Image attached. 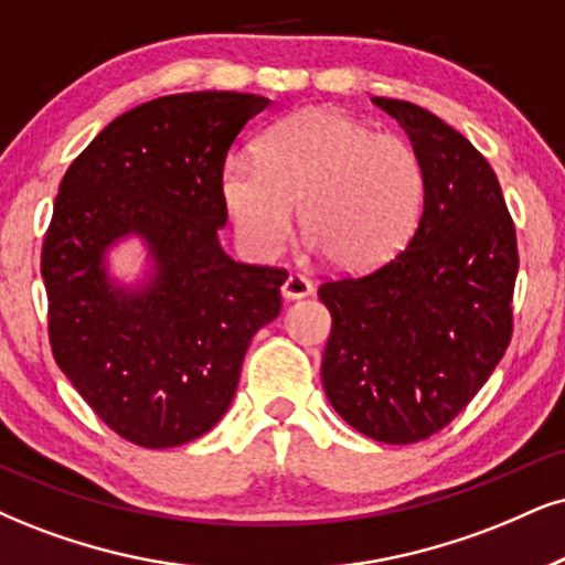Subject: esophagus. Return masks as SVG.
Wrapping results in <instances>:
<instances>
[{"mask_svg": "<svg viewBox=\"0 0 565 565\" xmlns=\"http://www.w3.org/2000/svg\"><path fill=\"white\" fill-rule=\"evenodd\" d=\"M311 290H315V285H311L309 277L298 275V271H290V275L285 277V282H282V296L288 298V301L311 296Z\"/></svg>", "mask_w": 565, "mask_h": 565, "instance_id": "34e87169", "label": "esophagus"}]
</instances>
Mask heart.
<instances>
[{"label":"heart","instance_id":"heart-1","mask_svg":"<svg viewBox=\"0 0 565 565\" xmlns=\"http://www.w3.org/2000/svg\"><path fill=\"white\" fill-rule=\"evenodd\" d=\"M256 164L227 162L220 193L243 246L271 259L298 227L332 267L369 269L414 230L424 172L408 141L338 109H301L264 130Z\"/></svg>","mask_w":565,"mask_h":565}]
</instances>
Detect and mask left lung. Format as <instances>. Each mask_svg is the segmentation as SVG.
<instances>
[{
  "instance_id": "left-lung-1",
  "label": "left lung",
  "mask_w": 565,
  "mask_h": 565,
  "mask_svg": "<svg viewBox=\"0 0 565 565\" xmlns=\"http://www.w3.org/2000/svg\"><path fill=\"white\" fill-rule=\"evenodd\" d=\"M372 102L414 143L424 209L393 259L319 288L332 317L322 382L353 429L408 445L448 427L511 343L516 227L471 141L416 104Z\"/></svg>"
}]
</instances>
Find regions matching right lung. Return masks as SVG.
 I'll return each instance as SVG.
<instances>
[{
  "instance_id": "right-lung-1",
  "label": "right lung",
  "mask_w": 565,
  "mask_h": 565,
  "mask_svg": "<svg viewBox=\"0 0 565 565\" xmlns=\"http://www.w3.org/2000/svg\"><path fill=\"white\" fill-rule=\"evenodd\" d=\"M269 99L235 90L162 96L107 125L67 167L41 277L57 366L109 429L175 448L217 424L256 330L280 315L288 271L233 262L217 230L230 146ZM138 234L152 275L108 280L106 250Z\"/></svg>"
}]
</instances>
